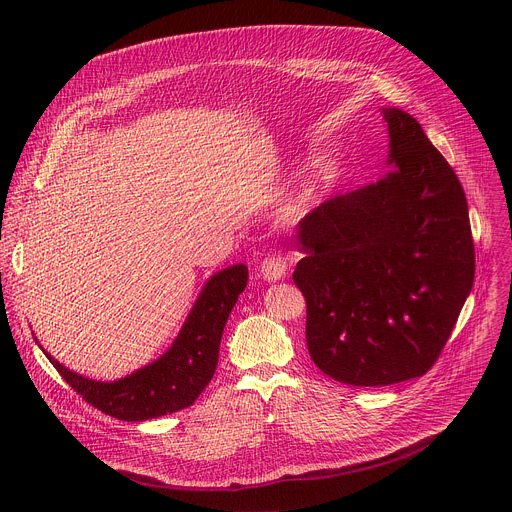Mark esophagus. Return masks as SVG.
Wrapping results in <instances>:
<instances>
[{
    "label": "esophagus",
    "mask_w": 512,
    "mask_h": 512,
    "mask_svg": "<svg viewBox=\"0 0 512 512\" xmlns=\"http://www.w3.org/2000/svg\"><path fill=\"white\" fill-rule=\"evenodd\" d=\"M285 271H287V265L277 255H271L267 259H263V263L259 265V273L265 281H279V279L285 277Z\"/></svg>",
    "instance_id": "esophagus-1"
}]
</instances>
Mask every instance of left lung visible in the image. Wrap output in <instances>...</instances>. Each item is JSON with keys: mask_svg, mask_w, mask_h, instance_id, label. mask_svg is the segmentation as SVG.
<instances>
[{"mask_svg": "<svg viewBox=\"0 0 512 512\" xmlns=\"http://www.w3.org/2000/svg\"><path fill=\"white\" fill-rule=\"evenodd\" d=\"M383 117L391 170L306 214L294 243L310 356L354 387L425 375L474 283L458 176L409 113L387 107Z\"/></svg>", "mask_w": 512, "mask_h": 512, "instance_id": "obj_1", "label": "left lung"}]
</instances>
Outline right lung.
Instances as JSON below:
<instances>
[{
	"instance_id": "add662e5",
	"label": "right lung",
	"mask_w": 512,
	"mask_h": 512,
	"mask_svg": "<svg viewBox=\"0 0 512 512\" xmlns=\"http://www.w3.org/2000/svg\"><path fill=\"white\" fill-rule=\"evenodd\" d=\"M247 277L249 271L243 263L214 273L204 283L172 346L119 381L103 383L72 373L42 350L72 389L111 417L145 421L180 411L190 407L210 383L225 324L247 287Z\"/></svg>"
}]
</instances>
